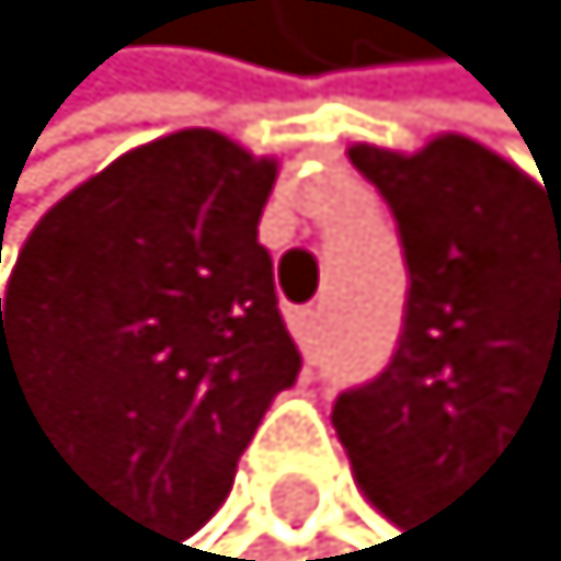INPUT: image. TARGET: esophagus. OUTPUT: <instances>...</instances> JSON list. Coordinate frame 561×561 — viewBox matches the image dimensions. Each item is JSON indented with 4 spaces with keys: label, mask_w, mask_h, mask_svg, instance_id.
I'll use <instances>...</instances> for the list:
<instances>
[{
    "label": "esophagus",
    "mask_w": 561,
    "mask_h": 561,
    "mask_svg": "<svg viewBox=\"0 0 561 561\" xmlns=\"http://www.w3.org/2000/svg\"><path fill=\"white\" fill-rule=\"evenodd\" d=\"M323 328H328V313L323 309H299L295 313V342L304 356H318V346H323Z\"/></svg>",
    "instance_id": "obj_1"
}]
</instances>
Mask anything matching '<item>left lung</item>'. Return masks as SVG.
Masks as SVG:
<instances>
[{
  "label": "left lung",
  "mask_w": 561,
  "mask_h": 561,
  "mask_svg": "<svg viewBox=\"0 0 561 561\" xmlns=\"http://www.w3.org/2000/svg\"><path fill=\"white\" fill-rule=\"evenodd\" d=\"M351 163L398 219L408 309L393 360L337 393L332 426L365 497L412 525L520 426L553 417L561 436V191L463 135L360 144Z\"/></svg>",
  "instance_id": "left-lung-1"
}]
</instances>
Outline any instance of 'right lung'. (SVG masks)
<instances>
[{
	"instance_id": "obj_1",
	"label": "right lung",
	"mask_w": 561,
	"mask_h": 561,
	"mask_svg": "<svg viewBox=\"0 0 561 561\" xmlns=\"http://www.w3.org/2000/svg\"><path fill=\"white\" fill-rule=\"evenodd\" d=\"M276 163L215 130L116 158L31 229L0 379L45 445L153 535L201 530L299 375L257 219Z\"/></svg>"
}]
</instances>
